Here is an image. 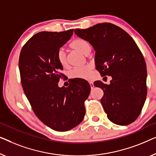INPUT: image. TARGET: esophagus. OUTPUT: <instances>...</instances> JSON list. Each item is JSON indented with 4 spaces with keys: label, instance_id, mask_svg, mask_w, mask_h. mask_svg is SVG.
<instances>
[{
    "label": "esophagus",
    "instance_id": "1",
    "mask_svg": "<svg viewBox=\"0 0 156 156\" xmlns=\"http://www.w3.org/2000/svg\"><path fill=\"white\" fill-rule=\"evenodd\" d=\"M89 84H90V87H91V89H93V87H94L93 83L92 82V81H89Z\"/></svg>",
    "mask_w": 156,
    "mask_h": 156
}]
</instances>
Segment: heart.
<instances>
[{
  "label": "heart",
  "instance_id": "heart-1",
  "mask_svg": "<svg viewBox=\"0 0 156 156\" xmlns=\"http://www.w3.org/2000/svg\"><path fill=\"white\" fill-rule=\"evenodd\" d=\"M71 49L77 50L84 55H87L90 52V46L87 41L81 39H76L73 40L70 44ZM57 60L58 63L65 67L67 66L66 55L64 51L60 49L57 53ZM93 67L91 65H85L84 66L75 68L70 72V76L73 78L80 79H88L90 78Z\"/></svg>",
  "mask_w": 156,
  "mask_h": 156
}]
</instances>
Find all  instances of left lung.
Segmentation results:
<instances>
[{
	"instance_id": "obj_1",
	"label": "left lung",
	"mask_w": 156,
	"mask_h": 156,
	"mask_svg": "<svg viewBox=\"0 0 156 156\" xmlns=\"http://www.w3.org/2000/svg\"><path fill=\"white\" fill-rule=\"evenodd\" d=\"M78 37L95 51V67L102 76H111L110 84L94 82L104 91L101 104L107 118L125 126L137 119L146 101V65L134 40L122 28L100 23L87 29H76Z\"/></svg>"
}]
</instances>
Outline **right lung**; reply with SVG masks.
<instances>
[{"mask_svg":"<svg viewBox=\"0 0 156 156\" xmlns=\"http://www.w3.org/2000/svg\"><path fill=\"white\" fill-rule=\"evenodd\" d=\"M73 33V29L39 32L24 45L19 58L22 85L34 112L57 131H69L83 121L84 102L90 92L84 79H76L68 87L58 85L63 75L57 53Z\"/></svg>","mask_w":156,"mask_h":156,"instance_id":"1","label":"right lung"}]
</instances>
